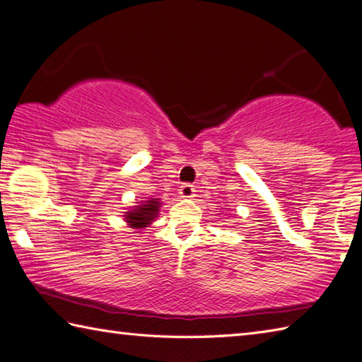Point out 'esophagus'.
Instances as JSON below:
<instances>
[{
    "label": "esophagus",
    "mask_w": 362,
    "mask_h": 362,
    "mask_svg": "<svg viewBox=\"0 0 362 362\" xmlns=\"http://www.w3.org/2000/svg\"><path fill=\"white\" fill-rule=\"evenodd\" d=\"M180 195L182 198H194L195 197V189L192 184H182L180 189Z\"/></svg>",
    "instance_id": "esophagus-1"
}]
</instances>
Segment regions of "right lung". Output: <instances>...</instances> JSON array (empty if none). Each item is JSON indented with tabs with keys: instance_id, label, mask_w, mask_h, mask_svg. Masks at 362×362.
Returning a JSON list of instances; mask_svg holds the SVG:
<instances>
[{
	"instance_id": "1",
	"label": "right lung",
	"mask_w": 362,
	"mask_h": 362,
	"mask_svg": "<svg viewBox=\"0 0 362 362\" xmlns=\"http://www.w3.org/2000/svg\"><path fill=\"white\" fill-rule=\"evenodd\" d=\"M159 208V198H148L146 202H139L137 206H132L131 211L124 212V222L128 223L129 228H134V230L146 228L156 220Z\"/></svg>"
}]
</instances>
